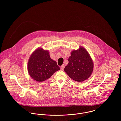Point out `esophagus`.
Wrapping results in <instances>:
<instances>
[{"label": "esophagus", "instance_id": "obj_1", "mask_svg": "<svg viewBox=\"0 0 121 121\" xmlns=\"http://www.w3.org/2000/svg\"><path fill=\"white\" fill-rule=\"evenodd\" d=\"M60 69H62V70H63L64 69V65H62L60 67Z\"/></svg>", "mask_w": 121, "mask_h": 121}]
</instances>
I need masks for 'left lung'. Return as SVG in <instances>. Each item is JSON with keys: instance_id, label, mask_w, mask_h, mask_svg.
<instances>
[{"instance_id": "8db88e82", "label": "left lung", "mask_w": 121, "mask_h": 121, "mask_svg": "<svg viewBox=\"0 0 121 121\" xmlns=\"http://www.w3.org/2000/svg\"><path fill=\"white\" fill-rule=\"evenodd\" d=\"M69 64L64 71L73 80L82 82L88 79L93 70V62L91 58L83 48L71 52L69 58Z\"/></svg>"}]
</instances>
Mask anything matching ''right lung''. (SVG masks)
I'll use <instances>...</instances> for the list:
<instances>
[{"label":"right lung","instance_id":"right-lung-1","mask_svg":"<svg viewBox=\"0 0 121 121\" xmlns=\"http://www.w3.org/2000/svg\"><path fill=\"white\" fill-rule=\"evenodd\" d=\"M48 51L37 49L30 57L28 71L33 79L37 82H44L60 69L56 62L50 58Z\"/></svg>","mask_w":121,"mask_h":121}]
</instances>
